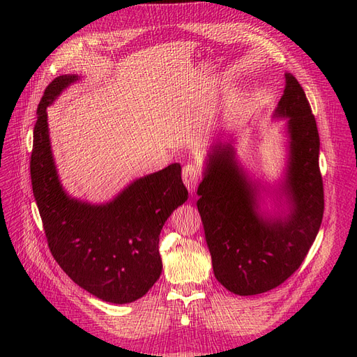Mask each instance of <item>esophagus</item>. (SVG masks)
Segmentation results:
<instances>
[{"instance_id": "esophagus-1", "label": "esophagus", "mask_w": 357, "mask_h": 357, "mask_svg": "<svg viewBox=\"0 0 357 357\" xmlns=\"http://www.w3.org/2000/svg\"><path fill=\"white\" fill-rule=\"evenodd\" d=\"M199 178H201V169L197 165L188 164L185 168H183V181H185V185L190 193L197 190Z\"/></svg>"}]
</instances>
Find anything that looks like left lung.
Wrapping results in <instances>:
<instances>
[{"mask_svg":"<svg viewBox=\"0 0 357 357\" xmlns=\"http://www.w3.org/2000/svg\"><path fill=\"white\" fill-rule=\"evenodd\" d=\"M274 117L287 119L289 156L278 192L287 199V213L265 216L261 211L259 186L236 160L234 139L211 146L197 192L214 275L240 296L264 294L296 271L325 210L316 119L290 73Z\"/></svg>","mask_w":357,"mask_h":357,"instance_id":"8db88e82","label":"left lung"}]
</instances>
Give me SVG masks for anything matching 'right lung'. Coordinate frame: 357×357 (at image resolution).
Returning a JSON list of instances; mask_svg holds the SVG:
<instances>
[{
    "instance_id": "right-lung-1",
    "label": "right lung",
    "mask_w": 357,
    "mask_h": 357,
    "mask_svg": "<svg viewBox=\"0 0 357 357\" xmlns=\"http://www.w3.org/2000/svg\"><path fill=\"white\" fill-rule=\"evenodd\" d=\"M79 75H59L37 109L31 153L32 192L55 261L75 284L112 304L144 296L162 273L159 235L188 201L180 164L139 177L105 204L71 198L53 160L47 107Z\"/></svg>"
}]
</instances>
